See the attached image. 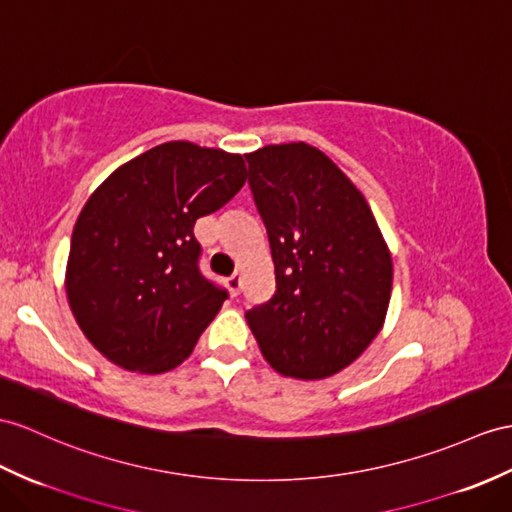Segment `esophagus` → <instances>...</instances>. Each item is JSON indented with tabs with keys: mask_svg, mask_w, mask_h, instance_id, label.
Segmentation results:
<instances>
[{
	"mask_svg": "<svg viewBox=\"0 0 512 512\" xmlns=\"http://www.w3.org/2000/svg\"><path fill=\"white\" fill-rule=\"evenodd\" d=\"M226 282H228L230 293L232 295H239V291H241V273H232V276Z\"/></svg>",
	"mask_w": 512,
	"mask_h": 512,
	"instance_id": "esophagus-1",
	"label": "esophagus"
}]
</instances>
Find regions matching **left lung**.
<instances>
[{
    "instance_id": "8db88e82",
    "label": "left lung",
    "mask_w": 512,
    "mask_h": 512,
    "mask_svg": "<svg viewBox=\"0 0 512 512\" xmlns=\"http://www.w3.org/2000/svg\"><path fill=\"white\" fill-rule=\"evenodd\" d=\"M245 160L276 265V293L247 310V323L282 376L328 378L382 328L389 247L363 193L317 147L267 145Z\"/></svg>"
}]
</instances>
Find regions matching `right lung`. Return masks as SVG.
<instances>
[{"mask_svg": "<svg viewBox=\"0 0 512 512\" xmlns=\"http://www.w3.org/2000/svg\"><path fill=\"white\" fill-rule=\"evenodd\" d=\"M245 180L241 154L171 141L126 162L89 197L71 234L67 297L112 363L162 373L189 358L228 299L199 269L195 221Z\"/></svg>", "mask_w": 512, "mask_h": 512, "instance_id": "1", "label": "right lung"}]
</instances>
